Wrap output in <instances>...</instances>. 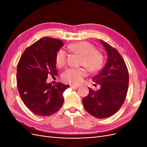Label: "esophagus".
Masks as SVG:
<instances>
[{"mask_svg": "<svg viewBox=\"0 0 147 147\" xmlns=\"http://www.w3.org/2000/svg\"><path fill=\"white\" fill-rule=\"evenodd\" d=\"M70 87L72 88H77L79 87V85H74V84H70Z\"/></svg>", "mask_w": 147, "mask_h": 147, "instance_id": "obj_1", "label": "esophagus"}]
</instances>
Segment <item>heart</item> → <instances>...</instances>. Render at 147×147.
Instances as JSON below:
<instances>
[{
  "instance_id": "heart-1",
  "label": "heart",
  "mask_w": 147,
  "mask_h": 147,
  "mask_svg": "<svg viewBox=\"0 0 147 147\" xmlns=\"http://www.w3.org/2000/svg\"><path fill=\"white\" fill-rule=\"evenodd\" d=\"M69 51L82 56L81 65H85L91 72L100 70L104 65L103 55L96 50L95 47L88 42H79L71 43L68 45ZM67 55L63 49H59L56 52L55 56L56 64L58 67H63L67 62ZM87 74L84 68H70L66 70L62 75V78L65 82L76 84L80 82Z\"/></svg>"
}]
</instances>
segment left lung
Wrapping results in <instances>:
<instances>
[{"label": "left lung", "mask_w": 147, "mask_h": 147, "mask_svg": "<svg viewBox=\"0 0 147 147\" xmlns=\"http://www.w3.org/2000/svg\"><path fill=\"white\" fill-rule=\"evenodd\" d=\"M107 54V61L92 81L100 88H89L88 95L82 100L87 112L97 118L112 116L119 110L125 100L129 85L127 66L121 55L109 43L100 40Z\"/></svg>", "instance_id": "1"}]
</instances>
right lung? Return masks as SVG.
<instances>
[{"label": "right lung", "mask_w": 147, "mask_h": 147, "mask_svg": "<svg viewBox=\"0 0 147 147\" xmlns=\"http://www.w3.org/2000/svg\"><path fill=\"white\" fill-rule=\"evenodd\" d=\"M64 45L60 40L45 37L23 52L17 65L16 82L21 100L33 113L48 117L57 112L64 102L63 92L69 85L46 80L57 75L55 56Z\"/></svg>", "instance_id": "1"}]
</instances>
